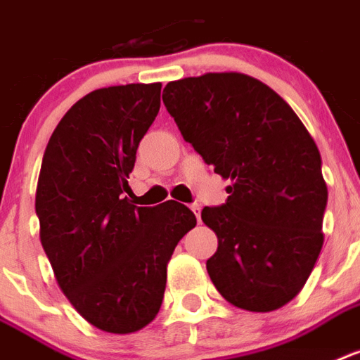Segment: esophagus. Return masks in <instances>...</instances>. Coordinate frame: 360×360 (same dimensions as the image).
Segmentation results:
<instances>
[{
	"instance_id": "esophagus-1",
	"label": "esophagus",
	"mask_w": 360,
	"mask_h": 360,
	"mask_svg": "<svg viewBox=\"0 0 360 360\" xmlns=\"http://www.w3.org/2000/svg\"><path fill=\"white\" fill-rule=\"evenodd\" d=\"M190 209H192V212H194L195 218H198V221H200V218H201V207L198 205V203H192V205H190Z\"/></svg>"
}]
</instances>
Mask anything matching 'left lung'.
Instances as JSON below:
<instances>
[{
	"label": "left lung",
	"mask_w": 360,
	"mask_h": 360,
	"mask_svg": "<svg viewBox=\"0 0 360 360\" xmlns=\"http://www.w3.org/2000/svg\"><path fill=\"white\" fill-rule=\"evenodd\" d=\"M162 101L183 139L231 181L226 203L201 210L218 236L210 281L244 311L286 305L323 246L327 185L316 142L281 96L246 74L172 81Z\"/></svg>",
	"instance_id": "left-lung-1"
}]
</instances>
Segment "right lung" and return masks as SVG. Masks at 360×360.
Returning <instances> with one entry per match:
<instances>
[{"mask_svg": "<svg viewBox=\"0 0 360 360\" xmlns=\"http://www.w3.org/2000/svg\"><path fill=\"white\" fill-rule=\"evenodd\" d=\"M160 86L120 84L79 99L55 127L38 175L40 242L58 288L86 322L114 335L157 316L166 266L195 226L183 203L136 207L125 195Z\"/></svg>", "mask_w": 360, "mask_h": 360, "instance_id": "1", "label": "right lung"}]
</instances>
